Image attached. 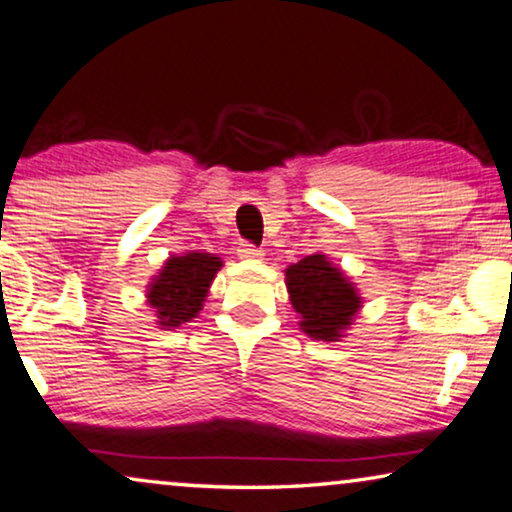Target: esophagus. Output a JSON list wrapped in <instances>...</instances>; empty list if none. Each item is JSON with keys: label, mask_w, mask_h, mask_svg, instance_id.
<instances>
[{"label": "esophagus", "mask_w": 512, "mask_h": 512, "mask_svg": "<svg viewBox=\"0 0 512 512\" xmlns=\"http://www.w3.org/2000/svg\"><path fill=\"white\" fill-rule=\"evenodd\" d=\"M238 257H241V260H248V262H257V260H262V250L255 248L252 243H241L238 245Z\"/></svg>", "instance_id": "1"}]
</instances>
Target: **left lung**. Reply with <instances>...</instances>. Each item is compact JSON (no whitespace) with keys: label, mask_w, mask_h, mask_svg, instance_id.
Segmentation results:
<instances>
[{"label":"left lung","mask_w":512,"mask_h":512,"mask_svg":"<svg viewBox=\"0 0 512 512\" xmlns=\"http://www.w3.org/2000/svg\"><path fill=\"white\" fill-rule=\"evenodd\" d=\"M285 288L297 311L299 330L318 342H339L363 309L356 283L323 252L290 264Z\"/></svg>","instance_id":"left-lung-1"}]
</instances>
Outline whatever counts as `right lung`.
Instances as JSON below:
<instances>
[{
  "label": "right lung",
  "mask_w": 512,
  "mask_h": 512,
  "mask_svg": "<svg viewBox=\"0 0 512 512\" xmlns=\"http://www.w3.org/2000/svg\"><path fill=\"white\" fill-rule=\"evenodd\" d=\"M222 257L210 252H185L163 262L152 281L147 283V304L154 309L156 325L173 330L199 316L210 285L222 269Z\"/></svg>",
  "instance_id": "add662e5"
}]
</instances>
